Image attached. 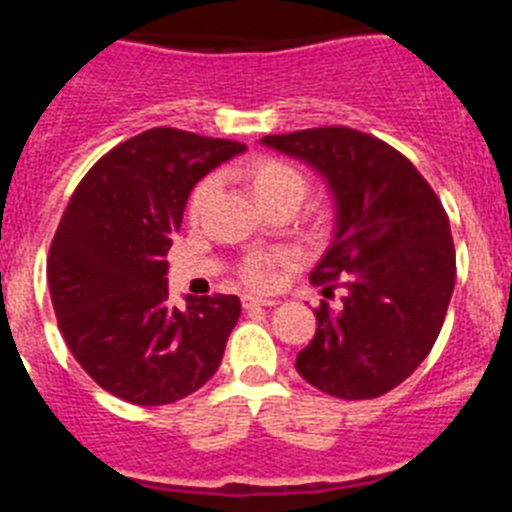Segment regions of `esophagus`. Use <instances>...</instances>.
<instances>
[{
	"label": "esophagus",
	"mask_w": 512,
	"mask_h": 512,
	"mask_svg": "<svg viewBox=\"0 0 512 512\" xmlns=\"http://www.w3.org/2000/svg\"><path fill=\"white\" fill-rule=\"evenodd\" d=\"M274 305H277V300H266V297H253V295L243 297V307H246V310H253V307H274Z\"/></svg>",
	"instance_id": "1"
}]
</instances>
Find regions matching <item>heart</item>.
<instances>
[{
  "label": "heart",
  "instance_id": "b5f03b06",
  "mask_svg": "<svg viewBox=\"0 0 512 512\" xmlns=\"http://www.w3.org/2000/svg\"><path fill=\"white\" fill-rule=\"evenodd\" d=\"M243 174H246L248 187H251L253 197L259 200L261 207H269L274 202H295V205H300V200L305 197V176H302L297 166H292L284 158H253V161L246 164ZM212 189H215L212 176L210 179H202L194 187L192 197H189V217L200 215L202 207L210 200ZM279 259H282L279 253H253L243 264V279L253 284V287H269L274 282V266H277Z\"/></svg>",
  "mask_w": 512,
  "mask_h": 512
}]
</instances>
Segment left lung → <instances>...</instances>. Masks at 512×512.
I'll use <instances>...</instances> for the list:
<instances>
[{
    "mask_svg": "<svg viewBox=\"0 0 512 512\" xmlns=\"http://www.w3.org/2000/svg\"><path fill=\"white\" fill-rule=\"evenodd\" d=\"M261 143L318 171L336 207L333 241L310 282L325 295L341 284L343 305L320 302L318 330L295 369L341 400L395 390L431 354L454 292L441 200L400 151L359 130L310 128Z\"/></svg>",
    "mask_w": 512,
    "mask_h": 512,
    "instance_id": "obj_1",
    "label": "left lung"
}]
</instances>
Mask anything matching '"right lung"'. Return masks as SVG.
<instances>
[{
	"label": "right lung",
	"mask_w": 512,
	"mask_h": 512,
	"mask_svg": "<svg viewBox=\"0 0 512 512\" xmlns=\"http://www.w3.org/2000/svg\"><path fill=\"white\" fill-rule=\"evenodd\" d=\"M243 143L153 128L81 179L48 253L66 346L94 382L133 405H169L217 372L241 315L235 295L169 302L166 253L194 184Z\"/></svg>",
	"instance_id": "add662e5"
}]
</instances>
